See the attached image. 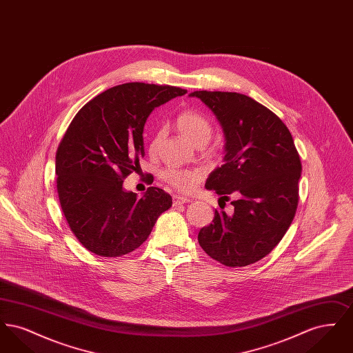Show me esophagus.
<instances>
[{
  "instance_id": "34e87169",
  "label": "esophagus",
  "mask_w": 353,
  "mask_h": 353,
  "mask_svg": "<svg viewBox=\"0 0 353 353\" xmlns=\"http://www.w3.org/2000/svg\"><path fill=\"white\" fill-rule=\"evenodd\" d=\"M192 202V200L189 197H184V196H174L173 197V205L177 206V205H181V203H189Z\"/></svg>"
}]
</instances>
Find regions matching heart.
<instances>
[{"instance_id":"obj_1","label":"heart","mask_w":353,"mask_h":353,"mask_svg":"<svg viewBox=\"0 0 353 353\" xmlns=\"http://www.w3.org/2000/svg\"><path fill=\"white\" fill-rule=\"evenodd\" d=\"M176 125H177V130L180 131V134L197 147H201L203 144H206L213 134L212 123L196 111L181 112L176 119ZM163 134H164L163 130H159L156 134H153L151 144H150V151L152 153L157 151L160 141L163 139ZM161 176L169 185H172L173 188H176L181 192L192 190L201 177L199 170L177 168L165 169Z\"/></svg>"}]
</instances>
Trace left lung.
Instances as JSON below:
<instances>
[{
	"label": "left lung",
	"mask_w": 353,
	"mask_h": 353,
	"mask_svg": "<svg viewBox=\"0 0 353 353\" xmlns=\"http://www.w3.org/2000/svg\"><path fill=\"white\" fill-rule=\"evenodd\" d=\"M189 97L216 115L226 140L225 164L209 174L205 188L226 201L236 197L232 213L216 209L199 243L225 266L252 265L281 242L295 217L302 163L292 136L274 112L243 94L194 91Z\"/></svg>",
	"instance_id": "8db88e82"
}]
</instances>
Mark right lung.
<instances>
[{
  "mask_svg": "<svg viewBox=\"0 0 353 353\" xmlns=\"http://www.w3.org/2000/svg\"><path fill=\"white\" fill-rule=\"evenodd\" d=\"M186 94L172 85L124 83L88 101L72 119L57 156V189L71 232L101 256L134 252L151 234L172 197L151 186L137 199L123 188L144 157L152 111Z\"/></svg>",
  "mask_w": 353,
  "mask_h": 353,
  "instance_id": "obj_1",
  "label": "right lung"
}]
</instances>
